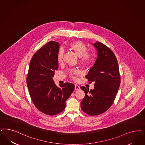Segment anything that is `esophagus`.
Instances as JSON below:
<instances>
[{
  "label": "esophagus",
  "mask_w": 145,
  "mask_h": 145,
  "mask_svg": "<svg viewBox=\"0 0 145 145\" xmlns=\"http://www.w3.org/2000/svg\"><path fill=\"white\" fill-rule=\"evenodd\" d=\"M75 90H79V89H80V86L78 85H75Z\"/></svg>",
  "instance_id": "obj_1"
}]
</instances>
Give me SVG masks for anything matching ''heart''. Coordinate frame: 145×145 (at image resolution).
Listing matches in <instances>:
<instances>
[{
    "mask_svg": "<svg viewBox=\"0 0 145 145\" xmlns=\"http://www.w3.org/2000/svg\"><path fill=\"white\" fill-rule=\"evenodd\" d=\"M70 48L75 52L77 56L80 57V62L83 65H89L92 62L91 55L87 52V47L83 42L80 40L71 42L69 44ZM64 56V50L61 48L58 52L57 61L59 63H62ZM80 75V70L73 69L69 71V76L74 80H76L77 76Z\"/></svg>",
    "mask_w": 145,
    "mask_h": 145,
    "instance_id": "b5f03b06",
    "label": "heart"
}]
</instances>
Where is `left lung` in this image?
I'll return each mask as SVG.
<instances>
[{"instance_id": "8db88e82", "label": "left lung", "mask_w": 145, "mask_h": 145, "mask_svg": "<svg viewBox=\"0 0 145 145\" xmlns=\"http://www.w3.org/2000/svg\"><path fill=\"white\" fill-rule=\"evenodd\" d=\"M92 45L97 51V57L86 77L89 83H94V88L89 90L80 87L85 94L80 106L84 112L95 116L112 106L120 87V75L117 59L112 51L98 41Z\"/></svg>"}]
</instances>
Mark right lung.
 I'll use <instances>...</instances> for the list:
<instances>
[{
  "instance_id": "obj_1",
  "label": "right lung",
  "mask_w": 145,
  "mask_h": 145,
  "mask_svg": "<svg viewBox=\"0 0 145 145\" xmlns=\"http://www.w3.org/2000/svg\"><path fill=\"white\" fill-rule=\"evenodd\" d=\"M60 44L51 41L33 56L29 65L27 84L33 104L40 112L54 115L62 112L65 101L75 89L70 83L57 87L53 77L59 68L57 54Z\"/></svg>"
}]
</instances>
